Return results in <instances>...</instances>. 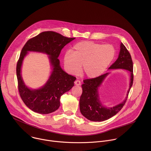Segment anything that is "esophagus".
<instances>
[{"label": "esophagus", "mask_w": 151, "mask_h": 151, "mask_svg": "<svg viewBox=\"0 0 151 151\" xmlns=\"http://www.w3.org/2000/svg\"><path fill=\"white\" fill-rule=\"evenodd\" d=\"M81 82H80V81H79V80H76L75 81V84L76 85H81Z\"/></svg>", "instance_id": "1"}]
</instances>
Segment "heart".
I'll use <instances>...</instances> for the list:
<instances>
[{
	"label": "heart",
	"mask_w": 151,
	"mask_h": 151,
	"mask_svg": "<svg viewBox=\"0 0 151 151\" xmlns=\"http://www.w3.org/2000/svg\"><path fill=\"white\" fill-rule=\"evenodd\" d=\"M115 55L111 45H102L91 41H82L73 45L72 51L64 55L66 70L76 75L81 70L88 78L94 79L101 75L110 66Z\"/></svg>",
	"instance_id": "heart-1"
}]
</instances>
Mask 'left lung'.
I'll use <instances>...</instances> for the list:
<instances>
[{"label": "left lung", "instance_id": "left-lung-1", "mask_svg": "<svg viewBox=\"0 0 151 151\" xmlns=\"http://www.w3.org/2000/svg\"><path fill=\"white\" fill-rule=\"evenodd\" d=\"M121 69L130 73V87L125 99L119 104L111 107H107L102 104L99 98L98 89L102 82L110 73L107 72L94 79L83 81L81 85L82 93L79 99V107L82 115L92 121H103L108 119L119 112L124 106L129 92L133 82V65L131 55L121 42L118 58L109 69Z\"/></svg>", "mask_w": 151, "mask_h": 151}]
</instances>
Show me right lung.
<instances>
[{"label": "right lung", "mask_w": 151, "mask_h": 151, "mask_svg": "<svg viewBox=\"0 0 151 151\" xmlns=\"http://www.w3.org/2000/svg\"><path fill=\"white\" fill-rule=\"evenodd\" d=\"M75 39L54 32H44L29 39L21 50L16 69L18 88L21 99L33 112L48 114L55 111L60 107L61 96L74 86L76 78L61 69L58 57L64 47ZM29 51L45 53L49 55L52 72L46 83L39 89L28 88L20 75L24 58Z\"/></svg>", "instance_id": "add662e5"}]
</instances>
